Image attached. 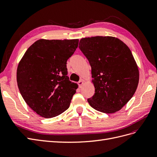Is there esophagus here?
<instances>
[{"label": "esophagus", "instance_id": "1", "mask_svg": "<svg viewBox=\"0 0 157 157\" xmlns=\"http://www.w3.org/2000/svg\"><path fill=\"white\" fill-rule=\"evenodd\" d=\"M84 82V80H82V79H81L80 80H79V81L78 82V86H79V88H81V87H82V86L83 85Z\"/></svg>", "mask_w": 157, "mask_h": 157}]
</instances>
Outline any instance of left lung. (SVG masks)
Segmentation results:
<instances>
[{
    "mask_svg": "<svg viewBox=\"0 0 157 157\" xmlns=\"http://www.w3.org/2000/svg\"><path fill=\"white\" fill-rule=\"evenodd\" d=\"M78 48L92 67L94 95L90 105L104 113H114L134 96L139 82V70L132 52L113 36L81 39Z\"/></svg>",
    "mask_w": 157,
    "mask_h": 157,
    "instance_id": "obj_1",
    "label": "left lung"
}]
</instances>
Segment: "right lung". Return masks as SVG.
Instances as JSON below:
<instances>
[{
	"label": "right lung",
	"instance_id": "right-lung-1",
	"mask_svg": "<svg viewBox=\"0 0 157 157\" xmlns=\"http://www.w3.org/2000/svg\"><path fill=\"white\" fill-rule=\"evenodd\" d=\"M78 41L38 40L19 63L18 88L26 103L39 115L54 117L69 107L78 85L69 80L66 64Z\"/></svg>",
	"mask_w": 157,
	"mask_h": 157
}]
</instances>
